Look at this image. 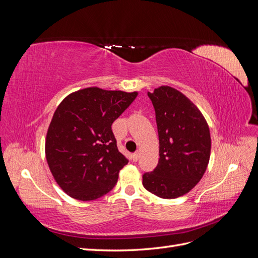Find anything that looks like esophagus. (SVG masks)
Segmentation results:
<instances>
[{"label":"esophagus","instance_id":"esophagus-1","mask_svg":"<svg viewBox=\"0 0 258 258\" xmlns=\"http://www.w3.org/2000/svg\"><path fill=\"white\" fill-rule=\"evenodd\" d=\"M139 157H140V153L137 152V153H135L134 155H132V160H134V161H138V160H139Z\"/></svg>","mask_w":258,"mask_h":258}]
</instances>
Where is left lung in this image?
<instances>
[{"instance_id":"obj_1","label":"left lung","mask_w":258,"mask_h":258,"mask_svg":"<svg viewBox=\"0 0 258 258\" xmlns=\"http://www.w3.org/2000/svg\"><path fill=\"white\" fill-rule=\"evenodd\" d=\"M147 96L156 113L160 157L142 183L156 196L174 199L190 191L204 176L211 154L210 129L199 108L181 91L160 86Z\"/></svg>"}]
</instances>
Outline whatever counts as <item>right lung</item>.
Wrapping results in <instances>:
<instances>
[{"label": "right lung", "mask_w": 258, "mask_h": 258, "mask_svg": "<svg viewBox=\"0 0 258 258\" xmlns=\"http://www.w3.org/2000/svg\"><path fill=\"white\" fill-rule=\"evenodd\" d=\"M138 92L84 88L66 97L54 112L45 154L54 181L70 197L96 200L111 191L128 159L118 151L112 123Z\"/></svg>", "instance_id": "obj_1"}]
</instances>
